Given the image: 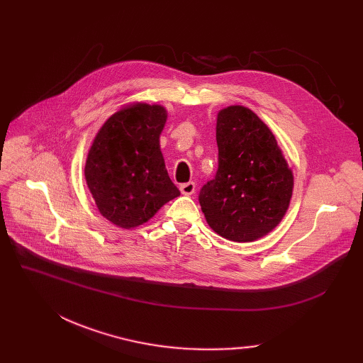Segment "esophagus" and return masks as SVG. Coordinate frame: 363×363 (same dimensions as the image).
Masks as SVG:
<instances>
[{
    "mask_svg": "<svg viewBox=\"0 0 363 363\" xmlns=\"http://www.w3.org/2000/svg\"><path fill=\"white\" fill-rule=\"evenodd\" d=\"M179 189H181V193H182V194H185V196H191V194H194V191H196V182L189 181V182L181 184Z\"/></svg>",
    "mask_w": 363,
    "mask_h": 363,
    "instance_id": "obj_1",
    "label": "esophagus"
}]
</instances>
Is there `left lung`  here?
I'll return each instance as SVG.
<instances>
[{
    "label": "left lung",
    "instance_id": "1",
    "mask_svg": "<svg viewBox=\"0 0 363 363\" xmlns=\"http://www.w3.org/2000/svg\"><path fill=\"white\" fill-rule=\"evenodd\" d=\"M218 170L199 194L208 226L220 237L247 242L281 222L293 194V174L274 133L247 107L219 111Z\"/></svg>",
    "mask_w": 363,
    "mask_h": 363
}]
</instances>
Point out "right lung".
<instances>
[{
    "label": "right lung",
    "mask_w": 363,
    "mask_h": 363,
    "mask_svg": "<svg viewBox=\"0 0 363 363\" xmlns=\"http://www.w3.org/2000/svg\"><path fill=\"white\" fill-rule=\"evenodd\" d=\"M162 106L135 104L114 113L95 137L85 178L100 213L122 228L147 222L181 193L160 151Z\"/></svg>",
    "instance_id": "add662e5"
}]
</instances>
